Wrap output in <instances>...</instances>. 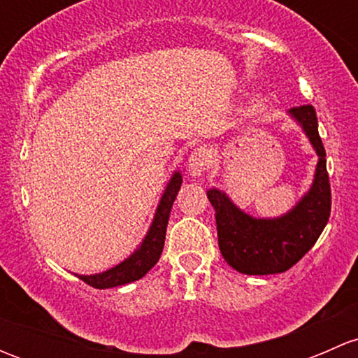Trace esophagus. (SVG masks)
Returning a JSON list of instances; mask_svg holds the SVG:
<instances>
[{
	"label": "esophagus",
	"mask_w": 358,
	"mask_h": 358,
	"mask_svg": "<svg viewBox=\"0 0 358 358\" xmlns=\"http://www.w3.org/2000/svg\"><path fill=\"white\" fill-rule=\"evenodd\" d=\"M209 166V154L206 149H196L189 157V173L192 178H199Z\"/></svg>",
	"instance_id": "esophagus-1"
}]
</instances>
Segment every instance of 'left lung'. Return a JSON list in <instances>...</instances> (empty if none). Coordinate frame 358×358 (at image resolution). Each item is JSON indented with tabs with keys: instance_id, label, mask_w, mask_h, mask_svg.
I'll return each instance as SVG.
<instances>
[{
	"instance_id": "8db88e82",
	"label": "left lung",
	"mask_w": 358,
	"mask_h": 358,
	"mask_svg": "<svg viewBox=\"0 0 358 358\" xmlns=\"http://www.w3.org/2000/svg\"><path fill=\"white\" fill-rule=\"evenodd\" d=\"M289 114L319 156L312 187L291 211L277 218H252L225 192L208 190V199L215 208L220 251L232 268L248 275L289 270L317 243L331 215L326 149L319 135L315 109L312 106L292 107Z\"/></svg>"
}]
</instances>
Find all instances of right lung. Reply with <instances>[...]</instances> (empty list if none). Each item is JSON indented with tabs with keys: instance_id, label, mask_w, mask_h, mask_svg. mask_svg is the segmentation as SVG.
<instances>
[{
	"instance_id": "1",
	"label": "right lung",
	"mask_w": 358,
	"mask_h": 358,
	"mask_svg": "<svg viewBox=\"0 0 358 358\" xmlns=\"http://www.w3.org/2000/svg\"><path fill=\"white\" fill-rule=\"evenodd\" d=\"M180 187H182V173L175 171L171 180L168 182V185H166L161 201H159L152 225H150L145 239L135 249V252H131V256H128L124 262L112 266V268L106 270V272L93 273V275H78L79 279L85 280L88 286L95 287V289H109V287L124 286V284L142 279L156 265L159 258H161L162 248H164L166 227H168L169 213H171L173 202L176 199V194H178Z\"/></svg>"
}]
</instances>
